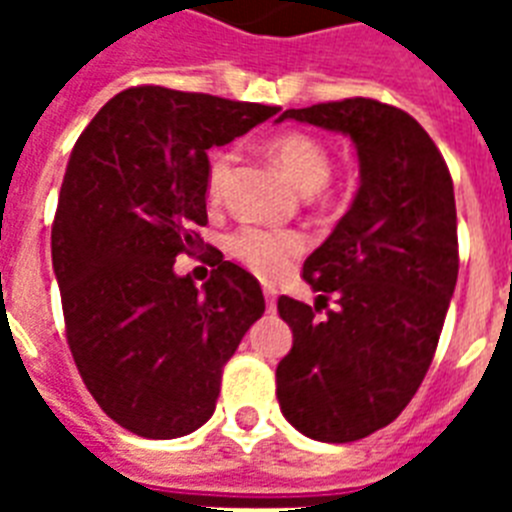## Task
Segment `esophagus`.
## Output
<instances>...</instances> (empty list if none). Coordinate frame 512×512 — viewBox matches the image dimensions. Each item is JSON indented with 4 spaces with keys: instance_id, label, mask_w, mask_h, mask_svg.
I'll use <instances>...</instances> for the list:
<instances>
[{
    "instance_id": "esophagus-1",
    "label": "esophagus",
    "mask_w": 512,
    "mask_h": 512,
    "mask_svg": "<svg viewBox=\"0 0 512 512\" xmlns=\"http://www.w3.org/2000/svg\"><path fill=\"white\" fill-rule=\"evenodd\" d=\"M263 295H265V303H268V308H276V289L271 287V284H265L263 287Z\"/></svg>"
}]
</instances>
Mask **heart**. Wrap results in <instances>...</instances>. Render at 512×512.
<instances>
[{
  "instance_id": "1",
  "label": "heart",
  "mask_w": 512,
  "mask_h": 512,
  "mask_svg": "<svg viewBox=\"0 0 512 512\" xmlns=\"http://www.w3.org/2000/svg\"><path fill=\"white\" fill-rule=\"evenodd\" d=\"M268 148H271V156L279 162L281 170L287 172L289 180L303 193L319 191L321 185L329 180V172H332L329 148L308 132H284L279 138H273ZM231 162V154H217L209 164L207 193L212 199L223 188ZM228 247L247 268H252L265 279H273V276L287 271L289 263L303 252L305 239L297 231L247 225V228H239L233 233Z\"/></svg>"
}]
</instances>
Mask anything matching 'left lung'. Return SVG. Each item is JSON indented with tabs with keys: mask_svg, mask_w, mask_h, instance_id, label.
I'll use <instances>...</instances> for the list:
<instances>
[{
	"mask_svg": "<svg viewBox=\"0 0 512 512\" xmlns=\"http://www.w3.org/2000/svg\"><path fill=\"white\" fill-rule=\"evenodd\" d=\"M342 132L358 156V191L303 265L316 305L281 295L292 350L276 366L289 425L348 444L404 412L428 372L454 295L457 209L452 175L430 135L401 108L348 98L279 116ZM335 294L338 308L316 320Z\"/></svg>",
	"mask_w": 512,
	"mask_h": 512,
	"instance_id": "8db88e82",
	"label": "left lung"
}]
</instances>
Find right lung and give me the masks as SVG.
Instances as JSON below:
<instances>
[{"label": "right lung", "instance_id": "obj_1", "mask_svg": "<svg viewBox=\"0 0 512 512\" xmlns=\"http://www.w3.org/2000/svg\"><path fill=\"white\" fill-rule=\"evenodd\" d=\"M276 114L148 84L108 100L71 151L52 225L66 337L92 398L135 436L201 428L225 361L263 316L255 276L217 249L201 287L175 257L201 247L209 148Z\"/></svg>", "mask_w": 512, "mask_h": 512}]
</instances>
